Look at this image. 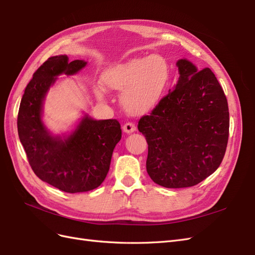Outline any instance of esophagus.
<instances>
[{
    "mask_svg": "<svg viewBox=\"0 0 255 255\" xmlns=\"http://www.w3.org/2000/svg\"><path fill=\"white\" fill-rule=\"evenodd\" d=\"M122 129H123V132H125V133L130 134V133L135 132V130H136V127H135L134 123H132V122H127L126 125L122 127Z\"/></svg>",
    "mask_w": 255,
    "mask_h": 255,
    "instance_id": "1",
    "label": "esophagus"
}]
</instances>
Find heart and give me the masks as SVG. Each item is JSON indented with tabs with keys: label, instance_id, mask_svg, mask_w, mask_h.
Returning <instances> with one entry per match:
<instances>
[{
	"label": "heart",
	"instance_id": "b5f03b06",
	"mask_svg": "<svg viewBox=\"0 0 255 255\" xmlns=\"http://www.w3.org/2000/svg\"><path fill=\"white\" fill-rule=\"evenodd\" d=\"M170 80V67L160 55L133 58L103 72L101 83L114 91H123L122 105L132 115H143L155 107Z\"/></svg>",
	"mask_w": 255,
	"mask_h": 255
}]
</instances>
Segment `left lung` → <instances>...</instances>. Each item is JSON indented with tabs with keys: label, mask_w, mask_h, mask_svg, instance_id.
Instances as JSON below:
<instances>
[{
	"label": "left lung",
	"mask_w": 255,
	"mask_h": 255,
	"mask_svg": "<svg viewBox=\"0 0 255 255\" xmlns=\"http://www.w3.org/2000/svg\"><path fill=\"white\" fill-rule=\"evenodd\" d=\"M180 78L150 115L138 121L148 142L146 171L167 188L191 187L220 166L229 139V107L210 68L176 63Z\"/></svg>",
	"instance_id": "obj_1"
}]
</instances>
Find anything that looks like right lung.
Segmentation results:
<instances>
[{"label":"right lung","instance_id":"add662e5","mask_svg":"<svg viewBox=\"0 0 255 255\" xmlns=\"http://www.w3.org/2000/svg\"><path fill=\"white\" fill-rule=\"evenodd\" d=\"M86 65L80 59L69 61L67 55L45 60L27 84L18 113L19 138L33 171L43 182L70 194L102 184L122 134L118 120H94L87 115L65 138L51 135L44 127L42 104L50 87L58 75H73Z\"/></svg>","mask_w":255,"mask_h":255}]
</instances>
